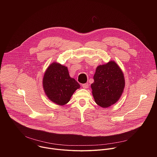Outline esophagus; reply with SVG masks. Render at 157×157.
Returning a JSON list of instances; mask_svg holds the SVG:
<instances>
[{"mask_svg":"<svg viewBox=\"0 0 157 157\" xmlns=\"http://www.w3.org/2000/svg\"><path fill=\"white\" fill-rule=\"evenodd\" d=\"M82 86H83V88H85V89L88 88V87H89V84H88V83L83 84V85H82Z\"/></svg>","mask_w":157,"mask_h":157,"instance_id":"34e87169","label":"esophagus"}]
</instances>
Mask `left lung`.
Returning a JSON list of instances; mask_svg holds the SVG:
<instances>
[{
    "mask_svg": "<svg viewBox=\"0 0 157 157\" xmlns=\"http://www.w3.org/2000/svg\"><path fill=\"white\" fill-rule=\"evenodd\" d=\"M94 80L91 84L92 95L95 103L102 108L115 103L125 85L123 73L113 61L97 67Z\"/></svg>",
    "mask_w": 157,
    "mask_h": 157,
    "instance_id": "left-lung-1",
    "label": "left lung"
}]
</instances>
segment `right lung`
<instances>
[{"mask_svg": "<svg viewBox=\"0 0 157 157\" xmlns=\"http://www.w3.org/2000/svg\"><path fill=\"white\" fill-rule=\"evenodd\" d=\"M43 86L51 101L59 105H64L80 86L74 78L70 77L67 67L54 62L45 72Z\"/></svg>", "mask_w": 157, "mask_h": 157, "instance_id": "add662e5", "label": "right lung"}]
</instances>
